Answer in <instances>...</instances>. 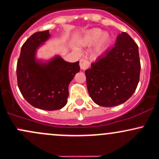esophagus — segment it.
Instances as JSON below:
<instances>
[{"mask_svg":"<svg viewBox=\"0 0 159 159\" xmlns=\"http://www.w3.org/2000/svg\"><path fill=\"white\" fill-rule=\"evenodd\" d=\"M89 66H90V62L88 60L85 59H81L80 60V67L82 70H86L87 69H88Z\"/></svg>","mask_w":159,"mask_h":159,"instance_id":"esophagus-1","label":"esophagus"}]
</instances>
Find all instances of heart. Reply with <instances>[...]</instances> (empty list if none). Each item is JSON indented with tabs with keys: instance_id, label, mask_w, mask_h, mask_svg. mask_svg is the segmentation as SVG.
Instances as JSON below:
<instances>
[{
	"instance_id": "obj_1",
	"label": "heart",
	"mask_w": 159,
	"mask_h": 159,
	"mask_svg": "<svg viewBox=\"0 0 159 159\" xmlns=\"http://www.w3.org/2000/svg\"><path fill=\"white\" fill-rule=\"evenodd\" d=\"M111 41L109 32L103 31L99 29H92L87 31L81 41L83 47H89L94 43L93 50L95 53H101L107 49Z\"/></svg>"
}]
</instances>
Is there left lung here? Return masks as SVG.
Segmentation results:
<instances>
[{"label": "left lung", "mask_w": 159, "mask_h": 159, "mask_svg": "<svg viewBox=\"0 0 159 159\" xmlns=\"http://www.w3.org/2000/svg\"><path fill=\"white\" fill-rule=\"evenodd\" d=\"M140 67L138 46L128 33L122 32L116 46L85 71L89 95L104 107L126 102L138 85Z\"/></svg>", "instance_id": "1"}]
</instances>
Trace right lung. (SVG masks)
<instances>
[{
  "instance_id": "add662e5",
  "label": "right lung",
  "mask_w": 159,
  "mask_h": 159,
  "mask_svg": "<svg viewBox=\"0 0 159 159\" xmlns=\"http://www.w3.org/2000/svg\"><path fill=\"white\" fill-rule=\"evenodd\" d=\"M49 37L46 30L34 33L28 38L21 48L16 76L19 89L29 104L53 111L66 105L69 84L80 71V66L78 61L68 62L60 57L44 65L36 62V50Z\"/></svg>"
}]
</instances>
